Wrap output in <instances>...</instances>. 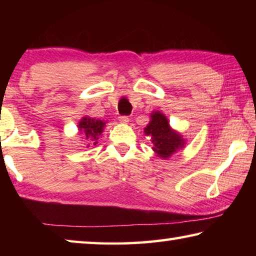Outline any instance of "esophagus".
<instances>
[{
    "label": "esophagus",
    "mask_w": 256,
    "mask_h": 256,
    "mask_svg": "<svg viewBox=\"0 0 256 256\" xmlns=\"http://www.w3.org/2000/svg\"><path fill=\"white\" fill-rule=\"evenodd\" d=\"M118 120H120V122L125 123V124L128 123V120H128V116H120Z\"/></svg>",
    "instance_id": "1"
}]
</instances>
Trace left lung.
<instances>
[{"label": "left lung", "mask_w": 256, "mask_h": 256, "mask_svg": "<svg viewBox=\"0 0 256 256\" xmlns=\"http://www.w3.org/2000/svg\"><path fill=\"white\" fill-rule=\"evenodd\" d=\"M144 132L151 138V142L154 144L152 149L160 158L167 159L184 146V138L170 130L166 116L159 112L151 114V120L144 128Z\"/></svg>", "instance_id": "obj_1"}]
</instances>
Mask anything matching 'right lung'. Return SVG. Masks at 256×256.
Listing matches in <instances>:
<instances>
[{"label":"right lung","mask_w":256,"mask_h":256,"mask_svg":"<svg viewBox=\"0 0 256 256\" xmlns=\"http://www.w3.org/2000/svg\"><path fill=\"white\" fill-rule=\"evenodd\" d=\"M104 126H105V122L92 118H84L79 123L80 131L89 141H96L98 136L102 134ZM94 144H96V142H94Z\"/></svg>","instance_id":"obj_1"}]
</instances>
